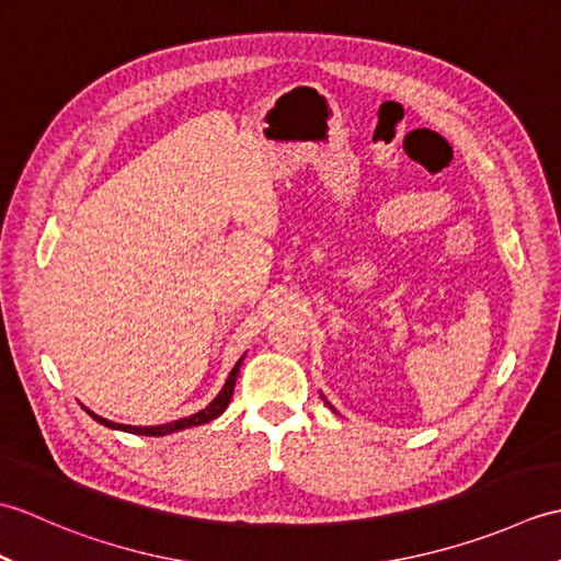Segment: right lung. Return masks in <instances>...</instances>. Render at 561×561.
<instances>
[{
    "mask_svg": "<svg viewBox=\"0 0 561 561\" xmlns=\"http://www.w3.org/2000/svg\"><path fill=\"white\" fill-rule=\"evenodd\" d=\"M241 364H243V356L241 359L236 362V366L231 368L229 378H226L224 388L219 390V396L214 398L205 410H199L197 414L193 416H183V420L178 422H169V424H159V426H129V424H117V422H111V420H103V416H99L96 412L87 410L93 420H96L99 424L103 426H111V428H121V432H127V434H139V436H165V434H173V432H181V428H190V426H199V424H207L211 420H217V416L229 408V402L233 398V388H236V378H238V371H241Z\"/></svg>",
    "mask_w": 561,
    "mask_h": 561,
    "instance_id": "right-lung-1",
    "label": "right lung"
}]
</instances>
